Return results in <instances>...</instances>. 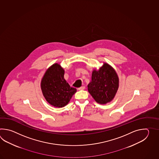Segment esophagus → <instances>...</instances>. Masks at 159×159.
Returning a JSON list of instances; mask_svg holds the SVG:
<instances>
[{"instance_id":"obj_1","label":"esophagus","mask_w":159,"mask_h":159,"mask_svg":"<svg viewBox=\"0 0 159 159\" xmlns=\"http://www.w3.org/2000/svg\"><path fill=\"white\" fill-rule=\"evenodd\" d=\"M85 89L84 86H81L80 88H78V90H84Z\"/></svg>"}]
</instances>
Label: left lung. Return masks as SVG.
<instances>
[{
	"instance_id": "left-lung-1",
	"label": "left lung",
	"mask_w": 159,
	"mask_h": 159,
	"mask_svg": "<svg viewBox=\"0 0 159 159\" xmlns=\"http://www.w3.org/2000/svg\"><path fill=\"white\" fill-rule=\"evenodd\" d=\"M118 87V75L107 64H104L98 70L93 71L91 81L88 86L89 93L100 104L111 101L114 98Z\"/></svg>"
}]
</instances>
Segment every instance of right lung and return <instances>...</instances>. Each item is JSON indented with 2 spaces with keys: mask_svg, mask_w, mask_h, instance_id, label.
<instances>
[{
  "mask_svg": "<svg viewBox=\"0 0 159 159\" xmlns=\"http://www.w3.org/2000/svg\"><path fill=\"white\" fill-rule=\"evenodd\" d=\"M64 73L60 65L53 64L45 72L41 83L44 97L49 103L56 107L67 105L77 91L65 80Z\"/></svg>",
  "mask_w": 159,
  "mask_h": 159,
  "instance_id": "add662e5",
  "label": "right lung"
}]
</instances>
